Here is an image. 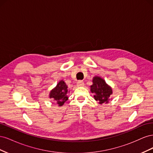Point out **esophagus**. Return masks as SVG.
<instances>
[{
  "label": "esophagus",
  "mask_w": 153,
  "mask_h": 153,
  "mask_svg": "<svg viewBox=\"0 0 153 153\" xmlns=\"http://www.w3.org/2000/svg\"><path fill=\"white\" fill-rule=\"evenodd\" d=\"M84 85V82L83 81H81V80L78 81L76 84L77 87H83Z\"/></svg>",
  "instance_id": "obj_1"
}]
</instances>
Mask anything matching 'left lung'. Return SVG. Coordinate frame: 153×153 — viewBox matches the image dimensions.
I'll return each mask as SVG.
<instances>
[{"label":"left lung","mask_w":153,"mask_h":153,"mask_svg":"<svg viewBox=\"0 0 153 153\" xmlns=\"http://www.w3.org/2000/svg\"><path fill=\"white\" fill-rule=\"evenodd\" d=\"M91 92L94 95V99L98 103H108L110 96L112 94V88L106 84L105 80L100 76H95L92 79V85L90 86Z\"/></svg>","instance_id":"1"}]
</instances>
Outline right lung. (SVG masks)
<instances>
[{
    "label": "right lung",
    "mask_w": 153,
    "mask_h": 153,
    "mask_svg": "<svg viewBox=\"0 0 153 153\" xmlns=\"http://www.w3.org/2000/svg\"><path fill=\"white\" fill-rule=\"evenodd\" d=\"M68 86L63 80H60L57 85L50 91L49 93V98L53 99L55 102L59 106H62L64 103L68 100Z\"/></svg>",
    "instance_id": "obj_1"
}]
</instances>
